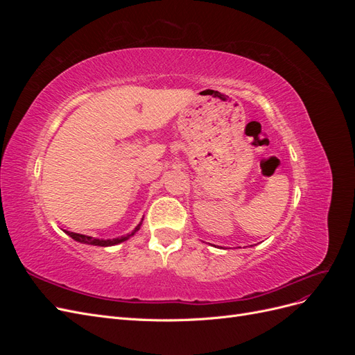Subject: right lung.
<instances>
[{"label":"right lung","mask_w":355,"mask_h":355,"mask_svg":"<svg viewBox=\"0 0 355 355\" xmlns=\"http://www.w3.org/2000/svg\"><path fill=\"white\" fill-rule=\"evenodd\" d=\"M144 220V219H142ZM141 225L142 222L137 225V227L130 232L124 235V237H118V239H110V240H103V239H93V237H89V235H83V234H77V232H71V231H65L71 239H73L75 241L78 243H84V244H92V245H101V247H108V245H115V244H120L125 240H128L132 237V235L136 234V231L141 230Z\"/></svg>","instance_id":"1"}]
</instances>
